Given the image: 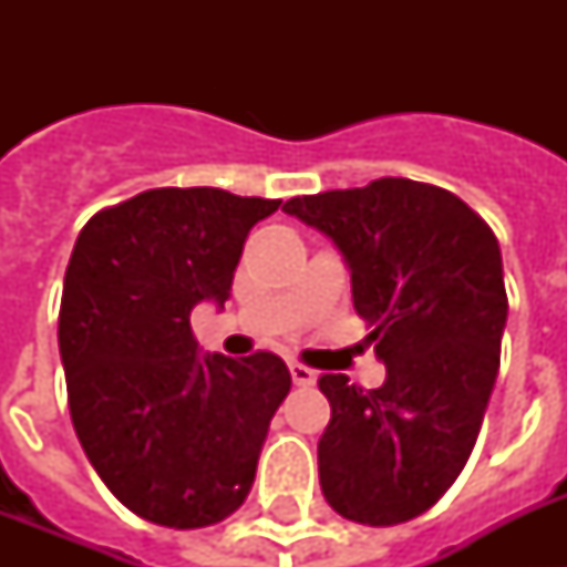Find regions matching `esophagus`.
I'll return each instance as SVG.
<instances>
[{
    "label": "esophagus",
    "mask_w": 567,
    "mask_h": 567,
    "mask_svg": "<svg viewBox=\"0 0 567 567\" xmlns=\"http://www.w3.org/2000/svg\"><path fill=\"white\" fill-rule=\"evenodd\" d=\"M288 368H291V379H293V385H315V382H318V373L311 371V368H306V364H300V362H291L288 364Z\"/></svg>",
    "instance_id": "34e87169"
}]
</instances>
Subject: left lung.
Here are the masks:
<instances>
[{
  "label": "left lung",
  "instance_id": "1",
  "mask_svg": "<svg viewBox=\"0 0 567 567\" xmlns=\"http://www.w3.org/2000/svg\"><path fill=\"white\" fill-rule=\"evenodd\" d=\"M282 212L336 244L385 364L371 391L318 379L332 405L323 497L368 527L417 518L462 474L494 391L509 315L501 244L456 194L412 179L293 196Z\"/></svg>",
  "mask_w": 567,
  "mask_h": 567
}]
</instances>
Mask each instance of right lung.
Instances as JSON below:
<instances>
[{"label": "right lung", "mask_w": 567, "mask_h": 567, "mask_svg": "<svg viewBox=\"0 0 567 567\" xmlns=\"http://www.w3.org/2000/svg\"><path fill=\"white\" fill-rule=\"evenodd\" d=\"M279 205L155 188L79 231L58 315L70 417L102 483L150 524L212 527L252 488L291 373L274 353H203L190 311L223 309L249 229Z\"/></svg>", "instance_id": "right-lung-1"}]
</instances>
